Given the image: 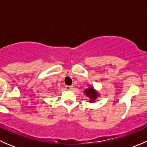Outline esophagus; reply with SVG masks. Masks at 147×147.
Segmentation results:
<instances>
[{
  "label": "esophagus",
  "instance_id": "34e87169",
  "mask_svg": "<svg viewBox=\"0 0 147 147\" xmlns=\"http://www.w3.org/2000/svg\"><path fill=\"white\" fill-rule=\"evenodd\" d=\"M65 88H66L67 90H71L72 89V86L67 85V86H65Z\"/></svg>",
  "mask_w": 147,
  "mask_h": 147
}]
</instances>
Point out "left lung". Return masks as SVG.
Masks as SVG:
<instances>
[{"instance_id": "obj_1", "label": "left lung", "mask_w": 147, "mask_h": 147, "mask_svg": "<svg viewBox=\"0 0 147 147\" xmlns=\"http://www.w3.org/2000/svg\"><path fill=\"white\" fill-rule=\"evenodd\" d=\"M84 94H86L87 97H88L90 98V102H94L98 98V97H100V94L98 93V92L96 90H94V88L92 86H90V84H89L88 88L85 89L84 91Z\"/></svg>"}]
</instances>
